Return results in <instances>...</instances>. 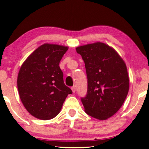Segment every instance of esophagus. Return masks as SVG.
Wrapping results in <instances>:
<instances>
[{
    "label": "esophagus",
    "mask_w": 149,
    "mask_h": 149,
    "mask_svg": "<svg viewBox=\"0 0 149 149\" xmlns=\"http://www.w3.org/2000/svg\"><path fill=\"white\" fill-rule=\"evenodd\" d=\"M71 89H72V91L73 93H75V91H76V88H75V86L72 87V88H71Z\"/></svg>",
    "instance_id": "obj_1"
}]
</instances>
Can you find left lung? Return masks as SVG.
Wrapping results in <instances>:
<instances>
[{
  "label": "left lung",
  "instance_id": "obj_1",
  "mask_svg": "<svg viewBox=\"0 0 149 149\" xmlns=\"http://www.w3.org/2000/svg\"><path fill=\"white\" fill-rule=\"evenodd\" d=\"M85 62L87 93L81 98L85 112L107 120L120 109L130 87L127 66L115 49L102 42L76 48Z\"/></svg>",
  "mask_w": 149,
  "mask_h": 149
}]
</instances>
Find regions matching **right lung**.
I'll list each match as a JSON object with an SVG mask.
<instances>
[{"instance_id": "1", "label": "right lung", "mask_w": 149, "mask_h": 149, "mask_svg": "<svg viewBox=\"0 0 149 149\" xmlns=\"http://www.w3.org/2000/svg\"><path fill=\"white\" fill-rule=\"evenodd\" d=\"M68 47L44 43L26 58L17 75V89L24 107L41 120L60 113L67 95L72 91L65 85L60 62Z\"/></svg>"}]
</instances>
